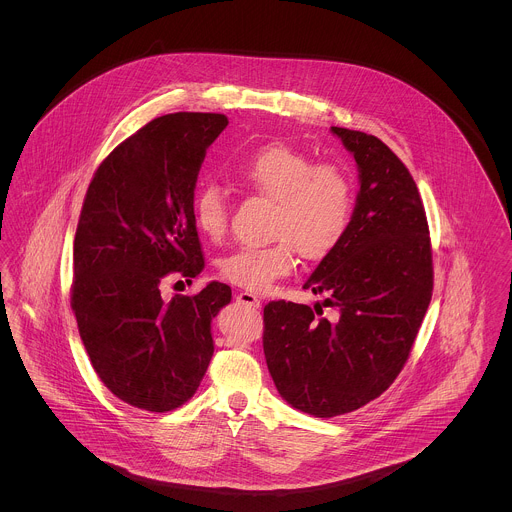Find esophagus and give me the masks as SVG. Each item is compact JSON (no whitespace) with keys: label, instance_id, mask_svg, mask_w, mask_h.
<instances>
[{"label":"esophagus","instance_id":"34e87169","mask_svg":"<svg viewBox=\"0 0 512 512\" xmlns=\"http://www.w3.org/2000/svg\"><path fill=\"white\" fill-rule=\"evenodd\" d=\"M236 301H238V303H242V305L254 307V309H258V307H260V299H258L254 293L240 292L236 295Z\"/></svg>","mask_w":512,"mask_h":512}]
</instances>
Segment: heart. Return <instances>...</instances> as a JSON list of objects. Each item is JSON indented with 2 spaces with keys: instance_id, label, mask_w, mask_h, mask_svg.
<instances>
[{
  "instance_id": "heart-1",
  "label": "heart",
  "mask_w": 512,
  "mask_h": 512,
  "mask_svg": "<svg viewBox=\"0 0 512 512\" xmlns=\"http://www.w3.org/2000/svg\"><path fill=\"white\" fill-rule=\"evenodd\" d=\"M230 175L248 191L270 201L276 209L264 246H240L220 260V276L248 292H268L295 266L292 248L309 260L327 256L345 236L353 213V187L335 165H313V159L286 144L260 147L232 163ZM228 199L219 185L199 189L193 217L199 232L219 242L228 230Z\"/></svg>"
}]
</instances>
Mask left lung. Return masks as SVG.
Listing matches in <instances>:
<instances>
[{"mask_svg": "<svg viewBox=\"0 0 512 512\" xmlns=\"http://www.w3.org/2000/svg\"><path fill=\"white\" fill-rule=\"evenodd\" d=\"M359 169V195L341 242L303 290L323 305L270 301L264 355L280 396L315 418L378 398L408 361L434 290L432 246L418 187L378 138L331 128ZM323 306L336 313L320 318Z\"/></svg>", "mask_w": 512, "mask_h": 512, "instance_id": "1", "label": "left lung"}]
</instances>
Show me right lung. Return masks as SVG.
<instances>
[{"label":"right lung","mask_w":512,"mask_h":512,"mask_svg":"<svg viewBox=\"0 0 512 512\" xmlns=\"http://www.w3.org/2000/svg\"><path fill=\"white\" fill-rule=\"evenodd\" d=\"M226 126L222 114L155 118L100 163L84 197L71 292L78 333L104 386L140 410L169 412L197 392L215 353L211 321L232 297L220 282L171 301L159 292L205 268L195 187Z\"/></svg>","instance_id":"add662e5"}]
</instances>
